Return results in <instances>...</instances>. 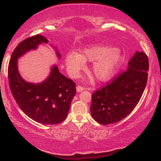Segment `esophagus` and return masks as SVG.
<instances>
[{
  "label": "esophagus",
  "instance_id": "1",
  "mask_svg": "<svg viewBox=\"0 0 161 161\" xmlns=\"http://www.w3.org/2000/svg\"><path fill=\"white\" fill-rule=\"evenodd\" d=\"M76 89H77V92H80L81 91H83L84 88L83 86H77V87H76Z\"/></svg>",
  "mask_w": 161,
  "mask_h": 161
}]
</instances>
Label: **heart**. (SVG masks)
I'll list each match as a JSON object with an SVG mask.
<instances>
[{
	"instance_id": "b5f03b06",
	"label": "heart",
	"mask_w": 161,
	"mask_h": 161,
	"mask_svg": "<svg viewBox=\"0 0 161 161\" xmlns=\"http://www.w3.org/2000/svg\"><path fill=\"white\" fill-rule=\"evenodd\" d=\"M124 59V56L116 48L95 45L84 49L82 54L74 51L68 53L65 64L68 72L76 77L85 67L86 61L95 62L92 67L93 74L98 80L105 81L113 77Z\"/></svg>"
}]
</instances>
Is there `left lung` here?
Listing matches in <instances>:
<instances>
[{
  "label": "left lung",
  "instance_id": "obj_1",
  "mask_svg": "<svg viewBox=\"0 0 161 161\" xmlns=\"http://www.w3.org/2000/svg\"><path fill=\"white\" fill-rule=\"evenodd\" d=\"M148 68V57L143 52L137 51L129 60L126 71L94 92L90 109L95 121L108 125L117 123L129 115L146 88Z\"/></svg>",
  "mask_w": 161,
  "mask_h": 161
}]
</instances>
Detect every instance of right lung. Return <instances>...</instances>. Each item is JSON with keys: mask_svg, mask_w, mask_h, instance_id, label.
I'll use <instances>...</instances> for the list:
<instances>
[{"mask_svg": "<svg viewBox=\"0 0 161 161\" xmlns=\"http://www.w3.org/2000/svg\"><path fill=\"white\" fill-rule=\"evenodd\" d=\"M42 43L47 44L48 40L37 35L24 40L15 48L8 69L10 89L19 107L30 118L42 124H58L67 118L76 94L75 83L62 75L57 65L51 67L47 79L38 84L24 80L18 69V59L36 50ZM56 54L61 58L58 50Z\"/></svg>", "mask_w": 161, "mask_h": 161, "instance_id": "right-lung-1", "label": "right lung"}]
</instances>
